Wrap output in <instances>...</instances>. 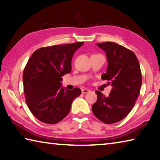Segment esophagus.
Wrapping results in <instances>:
<instances>
[{"label": "esophagus", "instance_id": "34e87169", "mask_svg": "<svg viewBox=\"0 0 160 160\" xmlns=\"http://www.w3.org/2000/svg\"><path fill=\"white\" fill-rule=\"evenodd\" d=\"M90 90H88V89H82V94H86V93H88Z\"/></svg>", "mask_w": 160, "mask_h": 160}]
</instances>
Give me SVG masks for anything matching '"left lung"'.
Returning a JSON list of instances; mask_svg holds the SVG:
<instances>
[{
	"mask_svg": "<svg viewBox=\"0 0 160 160\" xmlns=\"http://www.w3.org/2000/svg\"><path fill=\"white\" fill-rule=\"evenodd\" d=\"M106 53L108 66L102 79L109 81L112 89L108 97L96 91L97 102L92 107L94 115L102 122H118L128 114L140 94L142 74L135 54L114 42L97 44Z\"/></svg>",
	"mask_w": 160,
	"mask_h": 160,
	"instance_id": "8db88e82",
	"label": "left lung"
}]
</instances>
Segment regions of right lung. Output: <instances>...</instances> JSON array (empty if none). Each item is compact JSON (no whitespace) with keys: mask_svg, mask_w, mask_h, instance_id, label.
<instances>
[{"mask_svg":"<svg viewBox=\"0 0 160 160\" xmlns=\"http://www.w3.org/2000/svg\"><path fill=\"white\" fill-rule=\"evenodd\" d=\"M83 42L43 47L32 53L23 72L24 92L29 110L43 123L55 124L70 112L80 89L61 87L62 77L71 71L74 53Z\"/></svg>","mask_w":160,"mask_h":160,"instance_id":"right-lung-1","label":"right lung"}]
</instances>
